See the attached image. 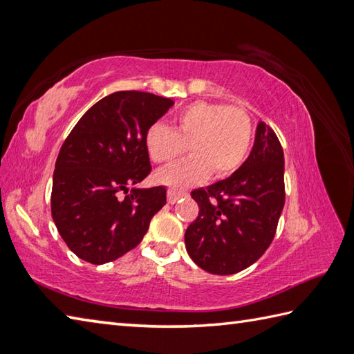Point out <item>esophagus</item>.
Instances as JSON below:
<instances>
[{
  "mask_svg": "<svg viewBox=\"0 0 354 354\" xmlns=\"http://www.w3.org/2000/svg\"><path fill=\"white\" fill-rule=\"evenodd\" d=\"M187 195H189V192H185V190L170 189L169 190V203L170 204H175L176 201H179V199L184 198V196H187Z\"/></svg>",
  "mask_w": 354,
  "mask_h": 354,
  "instance_id": "1",
  "label": "esophagus"
}]
</instances>
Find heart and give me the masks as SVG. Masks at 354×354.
<instances>
[{
    "label": "heart",
    "instance_id": "obj_1",
    "mask_svg": "<svg viewBox=\"0 0 354 354\" xmlns=\"http://www.w3.org/2000/svg\"><path fill=\"white\" fill-rule=\"evenodd\" d=\"M175 128L155 124L145 138L147 151L158 164H173L192 150L190 159L158 175L173 187L195 184L212 171L229 176L246 160L254 139L250 115L239 106L195 102L175 114Z\"/></svg>",
    "mask_w": 354,
    "mask_h": 354
}]
</instances>
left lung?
I'll return each mask as SVG.
<instances>
[{
  "label": "left lung",
  "mask_w": 354,
  "mask_h": 354,
  "mask_svg": "<svg viewBox=\"0 0 354 354\" xmlns=\"http://www.w3.org/2000/svg\"><path fill=\"white\" fill-rule=\"evenodd\" d=\"M199 205L185 249L199 268L230 275L266 252L285 205L283 149L271 127L257 125L249 158L229 178L192 192Z\"/></svg>",
  "instance_id": "obj_1"
}]
</instances>
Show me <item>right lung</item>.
Here are the masks:
<instances>
[{"label": "right lung", "mask_w": 354, "mask_h": 354, "mask_svg": "<svg viewBox=\"0 0 354 354\" xmlns=\"http://www.w3.org/2000/svg\"><path fill=\"white\" fill-rule=\"evenodd\" d=\"M171 106V99L151 93L118 91L89 108L68 134L55 162L50 212L79 259L93 265L119 259L142 241L164 207V185H134L151 171L147 131Z\"/></svg>", "instance_id": "obj_1"}]
</instances>
